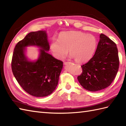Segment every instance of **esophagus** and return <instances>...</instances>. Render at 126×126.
<instances>
[{"label":"esophagus","mask_w":126,"mask_h":126,"mask_svg":"<svg viewBox=\"0 0 126 126\" xmlns=\"http://www.w3.org/2000/svg\"><path fill=\"white\" fill-rule=\"evenodd\" d=\"M71 63L70 62H65L64 63V65H68V64H71Z\"/></svg>","instance_id":"obj_1"}]
</instances>
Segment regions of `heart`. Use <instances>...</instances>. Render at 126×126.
Wrapping results in <instances>:
<instances>
[{
    "mask_svg": "<svg viewBox=\"0 0 126 126\" xmlns=\"http://www.w3.org/2000/svg\"><path fill=\"white\" fill-rule=\"evenodd\" d=\"M97 40L92 34H87L81 31H71L61 33L59 39H53L50 45L53 56L60 60L68 54L77 63L89 61L94 53Z\"/></svg>",
    "mask_w": 126,
    "mask_h": 126,
    "instance_id": "heart-1",
    "label": "heart"
}]
</instances>
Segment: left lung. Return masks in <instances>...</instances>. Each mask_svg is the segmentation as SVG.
Wrapping results in <instances>:
<instances>
[{
	"label": "left lung",
	"instance_id": "1",
	"mask_svg": "<svg viewBox=\"0 0 126 126\" xmlns=\"http://www.w3.org/2000/svg\"><path fill=\"white\" fill-rule=\"evenodd\" d=\"M95 55L81 66L82 73L77 77L85 89L96 92L107 88L116 76L119 68L118 50L116 44L101 33Z\"/></svg>",
	"mask_w": 126,
	"mask_h": 126
}]
</instances>
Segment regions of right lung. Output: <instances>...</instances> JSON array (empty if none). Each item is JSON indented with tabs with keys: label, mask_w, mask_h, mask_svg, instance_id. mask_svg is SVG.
Instances as JSON below:
<instances>
[{
	"label": "right lung",
	"mask_w": 126,
	"mask_h": 126,
	"mask_svg": "<svg viewBox=\"0 0 126 126\" xmlns=\"http://www.w3.org/2000/svg\"><path fill=\"white\" fill-rule=\"evenodd\" d=\"M37 46L40 48L38 60H28L25 48ZM46 31H38L28 33L16 44L13 51L11 68L13 75L23 89L35 97L50 95L58 84L63 68V62L55 58L47 51L49 50Z\"/></svg>",
	"instance_id": "add662e5"
}]
</instances>
